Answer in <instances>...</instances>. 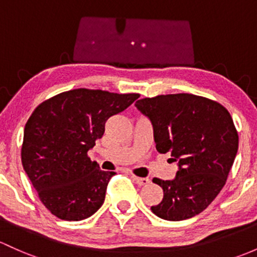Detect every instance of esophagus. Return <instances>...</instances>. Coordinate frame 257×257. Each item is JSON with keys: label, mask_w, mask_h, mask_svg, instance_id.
<instances>
[{"label": "esophagus", "mask_w": 257, "mask_h": 257, "mask_svg": "<svg viewBox=\"0 0 257 257\" xmlns=\"http://www.w3.org/2000/svg\"><path fill=\"white\" fill-rule=\"evenodd\" d=\"M133 180L136 181L137 185H139V186H147L148 183L150 182V180L148 177H137V176H133Z\"/></svg>", "instance_id": "1"}]
</instances>
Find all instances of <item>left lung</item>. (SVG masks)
Wrapping results in <instances>:
<instances>
[{"mask_svg": "<svg viewBox=\"0 0 257 257\" xmlns=\"http://www.w3.org/2000/svg\"><path fill=\"white\" fill-rule=\"evenodd\" d=\"M151 121L156 150L171 154L172 180L153 178L164 198L151 212L165 220H186L203 212L224 187L239 147L231 115L218 102L190 93L137 101Z\"/></svg>", "mask_w": 257, "mask_h": 257, "instance_id": "8db88e82", "label": "left lung"}]
</instances>
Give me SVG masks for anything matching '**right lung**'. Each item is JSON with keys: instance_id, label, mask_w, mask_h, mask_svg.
Wrapping results in <instances>:
<instances>
[{"instance_id": "obj_1", "label": "right lung", "mask_w": 257, "mask_h": 257, "mask_svg": "<svg viewBox=\"0 0 257 257\" xmlns=\"http://www.w3.org/2000/svg\"><path fill=\"white\" fill-rule=\"evenodd\" d=\"M138 93L101 90L63 92L36 108L24 128L22 164L42 203L59 219L77 221L103 204L114 171L87 156L106 121L126 109Z\"/></svg>"}]
</instances>
